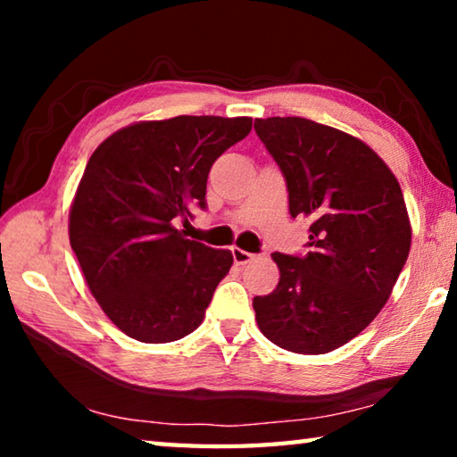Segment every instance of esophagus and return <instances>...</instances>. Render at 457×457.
I'll return each mask as SVG.
<instances>
[{"label": "esophagus", "mask_w": 457, "mask_h": 457, "mask_svg": "<svg viewBox=\"0 0 457 457\" xmlns=\"http://www.w3.org/2000/svg\"><path fill=\"white\" fill-rule=\"evenodd\" d=\"M231 256H234V262L237 266H244L247 262L253 260V253L242 250V247H231Z\"/></svg>", "instance_id": "esophagus-1"}]
</instances>
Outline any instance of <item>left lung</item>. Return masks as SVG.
<instances>
[{
  "label": "left lung",
  "mask_w": 457,
  "mask_h": 457,
  "mask_svg": "<svg viewBox=\"0 0 457 457\" xmlns=\"http://www.w3.org/2000/svg\"><path fill=\"white\" fill-rule=\"evenodd\" d=\"M280 167L290 215L311 220L306 256L276 252L280 282L253 298L260 330L280 349L324 354L381 312L411 247L399 181L359 138L300 117L253 122Z\"/></svg>",
  "instance_id": "1"
}]
</instances>
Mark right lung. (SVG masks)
<instances>
[{
    "label": "right lung",
    "mask_w": 457,
    "mask_h": 457,
    "mask_svg": "<svg viewBox=\"0 0 457 457\" xmlns=\"http://www.w3.org/2000/svg\"><path fill=\"white\" fill-rule=\"evenodd\" d=\"M252 130L250 117L143 120L92 153L72 201L71 245L104 314L141 343L195 330L234 256L185 237L207 175Z\"/></svg>",
    "instance_id": "1"
}]
</instances>
